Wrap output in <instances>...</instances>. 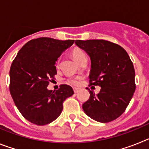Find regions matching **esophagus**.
Instances as JSON below:
<instances>
[{"label": "esophagus", "instance_id": "34e87169", "mask_svg": "<svg viewBox=\"0 0 149 149\" xmlns=\"http://www.w3.org/2000/svg\"><path fill=\"white\" fill-rule=\"evenodd\" d=\"M74 93H77L79 92V89H74Z\"/></svg>", "mask_w": 149, "mask_h": 149}]
</instances>
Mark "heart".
I'll list each match as a JSON object with an SVG mask.
<instances>
[{
	"label": "heart",
	"instance_id": "b5f03b06",
	"mask_svg": "<svg viewBox=\"0 0 149 149\" xmlns=\"http://www.w3.org/2000/svg\"><path fill=\"white\" fill-rule=\"evenodd\" d=\"M72 56H73L74 59L79 63H81L84 60H86V56L85 54L84 51L81 49H74L73 51H72ZM60 59H59L56 62V65L59 66L60 65ZM84 77L83 76H77V77H71V78L68 79V82L72 85V86H79L81 84V81H82Z\"/></svg>",
	"mask_w": 149,
	"mask_h": 149
}]
</instances>
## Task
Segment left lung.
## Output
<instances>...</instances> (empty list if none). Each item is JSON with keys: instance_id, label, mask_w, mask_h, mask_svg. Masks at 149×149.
<instances>
[{"instance_id": "1", "label": "left lung", "mask_w": 149, "mask_h": 149, "mask_svg": "<svg viewBox=\"0 0 149 149\" xmlns=\"http://www.w3.org/2000/svg\"><path fill=\"white\" fill-rule=\"evenodd\" d=\"M75 44L90 57L89 84L101 87L97 95L86 88L90 97L83 110L97 122L115 120L125 112L135 92L133 63L125 50L109 41L76 40Z\"/></svg>"}]
</instances>
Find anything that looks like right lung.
Wrapping results in <instances>:
<instances>
[{"label":"right lung","mask_w":149,"mask_h":149,"mask_svg":"<svg viewBox=\"0 0 149 149\" xmlns=\"http://www.w3.org/2000/svg\"><path fill=\"white\" fill-rule=\"evenodd\" d=\"M74 40L48 37L32 39L18 51L10 70V91L14 103L27 120L37 125L51 123L60 115L63 101L74 94L72 88L60 85L48 90L56 74L55 63Z\"/></svg>","instance_id":"1"}]
</instances>
